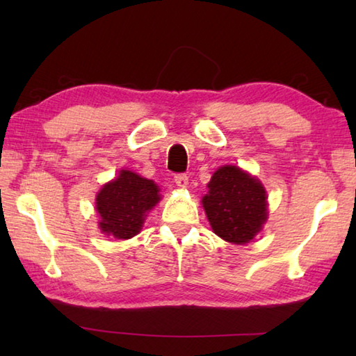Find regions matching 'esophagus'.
<instances>
[{"mask_svg":"<svg viewBox=\"0 0 356 356\" xmlns=\"http://www.w3.org/2000/svg\"><path fill=\"white\" fill-rule=\"evenodd\" d=\"M174 182H176V185L180 186V188H186V186H188V176H186V174H176V176H174Z\"/></svg>","mask_w":356,"mask_h":356,"instance_id":"1","label":"esophagus"}]
</instances>
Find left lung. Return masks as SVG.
<instances>
[{"label":"left lung","mask_w":356,"mask_h":356,"mask_svg":"<svg viewBox=\"0 0 356 356\" xmlns=\"http://www.w3.org/2000/svg\"><path fill=\"white\" fill-rule=\"evenodd\" d=\"M202 197L210 226L229 243H250L267 221V191L261 180L237 166L225 165L213 172Z\"/></svg>","instance_id":"left-lung-1"}]
</instances>
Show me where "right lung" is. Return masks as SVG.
I'll return each instance as SVG.
<instances>
[{
    "label": "right lung",
    "instance_id": "add662e5",
    "mask_svg": "<svg viewBox=\"0 0 356 356\" xmlns=\"http://www.w3.org/2000/svg\"><path fill=\"white\" fill-rule=\"evenodd\" d=\"M160 200V188L154 180L122 170L116 179L102 186L95 197L100 231L118 240L135 237Z\"/></svg>",
    "mask_w": 356,
    "mask_h": 356
}]
</instances>
